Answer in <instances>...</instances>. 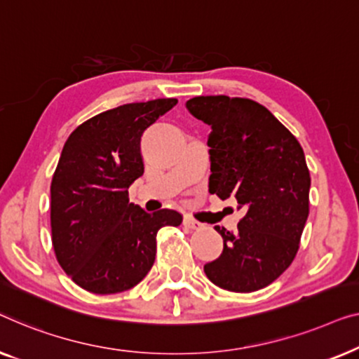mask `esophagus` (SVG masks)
Here are the masks:
<instances>
[{"label":"esophagus","mask_w":359,"mask_h":359,"mask_svg":"<svg viewBox=\"0 0 359 359\" xmlns=\"http://www.w3.org/2000/svg\"><path fill=\"white\" fill-rule=\"evenodd\" d=\"M184 224L189 226V228H191V229H201V228H203V224L198 223V221L194 219V218H191V216H189V215L184 216Z\"/></svg>","instance_id":"34e87169"}]
</instances>
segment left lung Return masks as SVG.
Instances as JSON below:
<instances>
[{
	"label": "left lung",
	"mask_w": 359,
	"mask_h": 359,
	"mask_svg": "<svg viewBox=\"0 0 359 359\" xmlns=\"http://www.w3.org/2000/svg\"><path fill=\"white\" fill-rule=\"evenodd\" d=\"M210 125V194L232 196L244 218L219 226L223 252L203 266L216 286L252 292L269 286L294 260L309 215L311 175L304 151L278 118L250 99L200 95L187 100Z\"/></svg>",
	"instance_id": "left-lung-1"
}]
</instances>
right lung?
<instances>
[{
	"mask_svg": "<svg viewBox=\"0 0 359 359\" xmlns=\"http://www.w3.org/2000/svg\"><path fill=\"white\" fill-rule=\"evenodd\" d=\"M177 99L125 104L86 120L63 146L50 195L55 255L83 290L127 291L148 275L156 234L179 226L174 210L146 213L130 203L128 189L144 172L141 136Z\"/></svg>",
	"mask_w": 359,
	"mask_h": 359,
	"instance_id": "right-lung-1",
	"label": "right lung"
}]
</instances>
